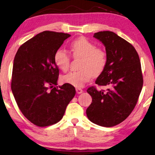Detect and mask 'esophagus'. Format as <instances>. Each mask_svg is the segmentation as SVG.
<instances>
[{"label": "esophagus", "mask_w": 155, "mask_h": 155, "mask_svg": "<svg viewBox=\"0 0 155 155\" xmlns=\"http://www.w3.org/2000/svg\"><path fill=\"white\" fill-rule=\"evenodd\" d=\"M76 91H77V93L78 94H82V93L83 92V89H81V88H77V89H76Z\"/></svg>", "instance_id": "esophagus-1"}]
</instances>
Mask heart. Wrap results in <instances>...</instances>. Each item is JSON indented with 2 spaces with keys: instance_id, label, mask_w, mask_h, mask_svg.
I'll use <instances>...</instances> for the list:
<instances>
[{
  "instance_id": "heart-1",
  "label": "heart",
  "mask_w": 155,
  "mask_h": 155,
  "mask_svg": "<svg viewBox=\"0 0 155 155\" xmlns=\"http://www.w3.org/2000/svg\"><path fill=\"white\" fill-rule=\"evenodd\" d=\"M74 58H82L80 70L70 72L61 78L64 83L75 87H81L93 76L100 75L106 66L107 55L105 51L96 48V45L85 38H79L72 41L70 45ZM70 57L62 49H58L55 55V62L59 68L66 71L69 68Z\"/></svg>"
}]
</instances>
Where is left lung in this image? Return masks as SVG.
<instances>
[{
  "label": "left lung",
  "mask_w": 155,
  "mask_h": 155,
  "mask_svg": "<svg viewBox=\"0 0 155 155\" xmlns=\"http://www.w3.org/2000/svg\"><path fill=\"white\" fill-rule=\"evenodd\" d=\"M94 37L104 45L107 55L106 66L95 84L108 88L87 89L92 102L86 114L90 121L110 127L126 119L136 105L143 86L141 64L134 47L114 32H96Z\"/></svg>",
  "instance_id": "left-lung-1"
}]
</instances>
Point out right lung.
Wrapping results in <instances>:
<instances>
[{"label": "right lung", "mask_w": 155, "mask_h": 155, "mask_svg": "<svg viewBox=\"0 0 155 155\" xmlns=\"http://www.w3.org/2000/svg\"><path fill=\"white\" fill-rule=\"evenodd\" d=\"M62 32L44 31L20 46L13 61L11 90L17 104L31 123L46 127L62 119L76 94L68 84L58 85L55 55L66 38ZM51 90L48 89V86Z\"/></svg>", "instance_id": "1"}]
</instances>
